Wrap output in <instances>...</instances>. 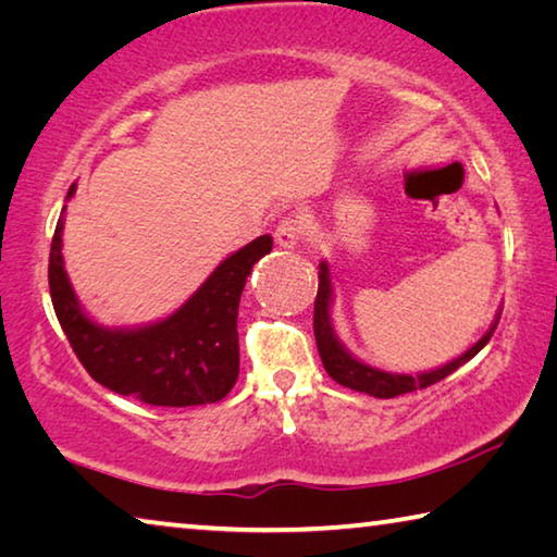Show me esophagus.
Returning a JSON list of instances; mask_svg holds the SVG:
<instances>
[{
  "instance_id": "obj_1",
  "label": "esophagus",
  "mask_w": 557,
  "mask_h": 557,
  "mask_svg": "<svg viewBox=\"0 0 557 557\" xmlns=\"http://www.w3.org/2000/svg\"><path fill=\"white\" fill-rule=\"evenodd\" d=\"M307 235V219L305 215L292 213L287 219H282L275 228V240L282 248H297L299 240Z\"/></svg>"
}]
</instances>
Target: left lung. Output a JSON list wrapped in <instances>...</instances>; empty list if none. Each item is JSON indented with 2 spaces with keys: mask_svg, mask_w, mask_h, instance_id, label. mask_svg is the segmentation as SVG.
<instances>
[{
  "mask_svg": "<svg viewBox=\"0 0 557 557\" xmlns=\"http://www.w3.org/2000/svg\"><path fill=\"white\" fill-rule=\"evenodd\" d=\"M332 295H334L332 275H329L326 262H322V265H319V289L314 299V336H317L319 356H322L326 373L332 375L336 383H342L346 388L358 391V393H369L373 398H395V395L428 388V385L447 379L449 373H455L459 366H465L469 358H474L479 351H482L496 329V322H494L492 329H488V332L479 338L474 346L467 348V351L459 358H455V361L442 366V369L418 373V375L388 373L358 361V358L348 354L346 346L338 342V336L334 334V326H332V312H329V309H332Z\"/></svg>",
  "mask_w": 557,
  "mask_h": 557,
  "instance_id": "left-lung-1",
  "label": "left lung"
}]
</instances>
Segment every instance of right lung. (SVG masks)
Here are the masks:
<instances>
[{"instance_id": "right-lung-1", "label": "right lung", "mask_w": 557, "mask_h": 557, "mask_svg": "<svg viewBox=\"0 0 557 557\" xmlns=\"http://www.w3.org/2000/svg\"><path fill=\"white\" fill-rule=\"evenodd\" d=\"M73 194L75 184L69 199ZM61 235L63 215L51 240V301L65 338L92 381L164 408L219 403L231 393L240 366V295L252 265L272 250L270 235L225 258L174 314L135 329L100 326L83 312L63 268Z\"/></svg>"}]
</instances>
